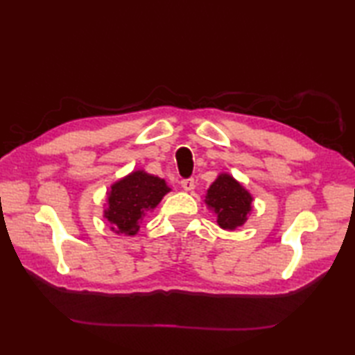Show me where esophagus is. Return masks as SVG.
Wrapping results in <instances>:
<instances>
[{"label": "esophagus", "mask_w": 355, "mask_h": 355, "mask_svg": "<svg viewBox=\"0 0 355 355\" xmlns=\"http://www.w3.org/2000/svg\"><path fill=\"white\" fill-rule=\"evenodd\" d=\"M182 187L184 191H192L193 187H195V180L193 178H184V180H182Z\"/></svg>", "instance_id": "obj_1"}]
</instances>
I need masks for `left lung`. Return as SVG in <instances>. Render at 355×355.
I'll return each instance as SVG.
<instances>
[{
  "label": "left lung",
  "instance_id": "1",
  "mask_svg": "<svg viewBox=\"0 0 355 355\" xmlns=\"http://www.w3.org/2000/svg\"><path fill=\"white\" fill-rule=\"evenodd\" d=\"M206 205L218 216V225L224 230H235L247 221L252 210V195L229 173H221L206 195Z\"/></svg>",
  "mask_w": 355,
  "mask_h": 355
}]
</instances>
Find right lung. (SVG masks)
<instances>
[{"mask_svg": "<svg viewBox=\"0 0 355 355\" xmlns=\"http://www.w3.org/2000/svg\"><path fill=\"white\" fill-rule=\"evenodd\" d=\"M169 191L164 180L145 171H135L111 186L103 216L111 224L112 232L132 236L139 232L148 210L154 209Z\"/></svg>", "mask_w": 355, "mask_h": 355, "instance_id": "add662e5", "label": "right lung"}]
</instances>
